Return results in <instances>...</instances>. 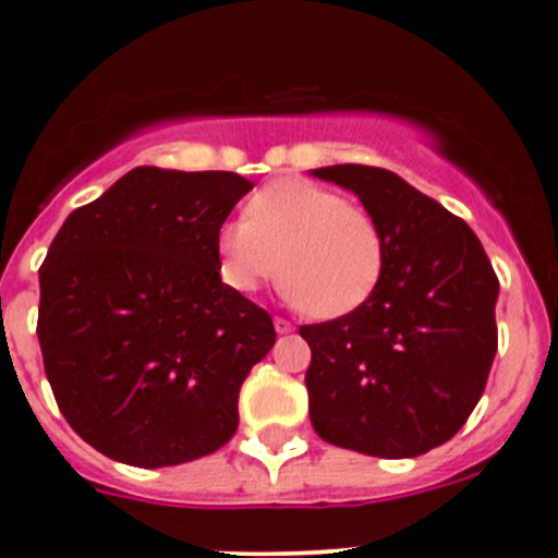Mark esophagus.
Listing matches in <instances>:
<instances>
[{"label": "esophagus", "instance_id": "34e87169", "mask_svg": "<svg viewBox=\"0 0 558 558\" xmlns=\"http://www.w3.org/2000/svg\"><path fill=\"white\" fill-rule=\"evenodd\" d=\"M275 329H278V335H289V331H294V326L286 318H275Z\"/></svg>", "mask_w": 558, "mask_h": 558}]
</instances>
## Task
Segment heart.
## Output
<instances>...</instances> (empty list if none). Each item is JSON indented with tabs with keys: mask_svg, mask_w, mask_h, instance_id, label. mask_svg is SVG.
I'll return each mask as SVG.
<instances>
[{
	"mask_svg": "<svg viewBox=\"0 0 558 558\" xmlns=\"http://www.w3.org/2000/svg\"><path fill=\"white\" fill-rule=\"evenodd\" d=\"M221 275L253 294L278 278L313 318H340L373 296L384 275V234L364 207L311 180L283 178L247 199L243 221L216 234Z\"/></svg>",
	"mask_w": 558,
	"mask_h": 558,
	"instance_id": "obj_1",
	"label": "heart"
}]
</instances>
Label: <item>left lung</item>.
<instances>
[{"label": "left lung", "mask_w": 558, "mask_h": 558, "mask_svg": "<svg viewBox=\"0 0 558 558\" xmlns=\"http://www.w3.org/2000/svg\"><path fill=\"white\" fill-rule=\"evenodd\" d=\"M311 174L353 191L384 234V275L362 307L302 326L320 440L380 459L448 442L475 410L497 353L499 280L481 240L399 174L364 165Z\"/></svg>", "instance_id": "left-lung-1"}]
</instances>
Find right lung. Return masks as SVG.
I'll return each instance as SVG.
<instances>
[{
    "instance_id": "1",
    "label": "right lung",
    "mask_w": 558,
    "mask_h": 558,
    "mask_svg": "<svg viewBox=\"0 0 558 558\" xmlns=\"http://www.w3.org/2000/svg\"><path fill=\"white\" fill-rule=\"evenodd\" d=\"M238 172L134 167L77 207L39 267L37 337L72 429L132 466H172L238 432L240 386L275 345L267 311L218 275Z\"/></svg>"
}]
</instances>
